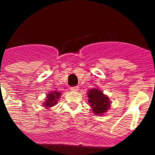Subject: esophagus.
Instances as JSON below:
<instances>
[{
  "label": "esophagus",
  "instance_id": "1",
  "mask_svg": "<svg viewBox=\"0 0 155 155\" xmlns=\"http://www.w3.org/2000/svg\"><path fill=\"white\" fill-rule=\"evenodd\" d=\"M71 90L72 91H78L79 90L78 86H74V87H71Z\"/></svg>",
  "mask_w": 155,
  "mask_h": 155
}]
</instances>
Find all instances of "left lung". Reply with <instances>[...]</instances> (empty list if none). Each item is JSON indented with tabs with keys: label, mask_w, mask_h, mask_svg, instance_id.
<instances>
[{
	"label": "left lung",
	"mask_w": 155,
	"mask_h": 155,
	"mask_svg": "<svg viewBox=\"0 0 155 155\" xmlns=\"http://www.w3.org/2000/svg\"><path fill=\"white\" fill-rule=\"evenodd\" d=\"M87 98L94 114L101 116L109 109L110 102L109 98L98 88L89 90L87 92Z\"/></svg>",
	"instance_id": "1"
}]
</instances>
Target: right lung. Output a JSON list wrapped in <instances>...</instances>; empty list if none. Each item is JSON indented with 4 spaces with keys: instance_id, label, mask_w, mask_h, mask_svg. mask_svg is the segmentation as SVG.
Listing matches in <instances>:
<instances>
[{
    "instance_id": "right-lung-1",
    "label": "right lung",
    "mask_w": 155,
    "mask_h": 155,
    "mask_svg": "<svg viewBox=\"0 0 155 155\" xmlns=\"http://www.w3.org/2000/svg\"><path fill=\"white\" fill-rule=\"evenodd\" d=\"M61 92H57L56 91L54 92L49 93L46 95V101H45V103L43 104V105L46 109L54 106L57 103V99L61 97Z\"/></svg>"
}]
</instances>
